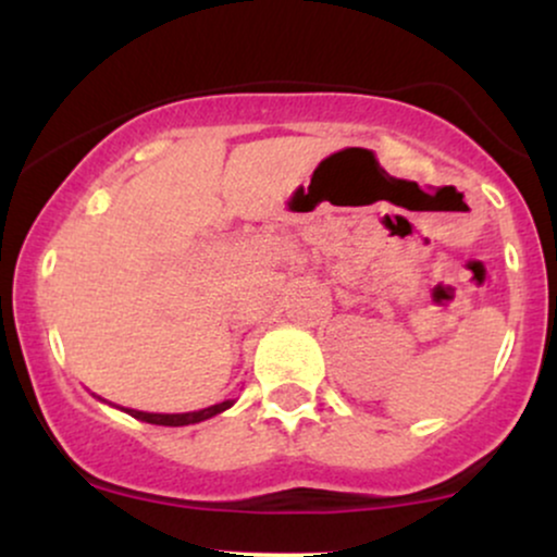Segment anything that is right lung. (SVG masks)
Here are the masks:
<instances>
[{
  "instance_id": "1",
  "label": "right lung",
  "mask_w": 557,
  "mask_h": 557,
  "mask_svg": "<svg viewBox=\"0 0 557 557\" xmlns=\"http://www.w3.org/2000/svg\"><path fill=\"white\" fill-rule=\"evenodd\" d=\"M233 403L235 400H222V403H216V406L201 408V411H190V413H146V411H133V408H127V413H131L133 419L149 421V424L185 426V424H198V421H203V419H212V417H216V413L227 411Z\"/></svg>"
}]
</instances>
